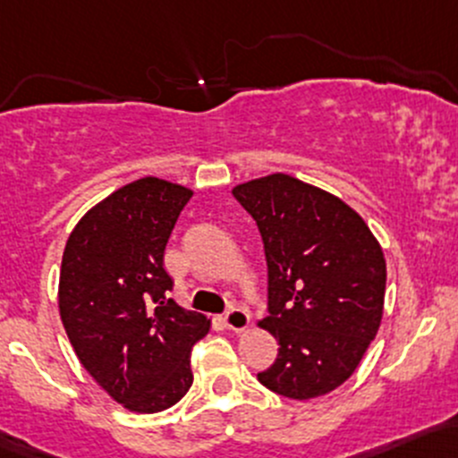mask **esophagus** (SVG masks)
I'll return each mask as SVG.
<instances>
[{
	"mask_svg": "<svg viewBox=\"0 0 458 458\" xmlns=\"http://www.w3.org/2000/svg\"><path fill=\"white\" fill-rule=\"evenodd\" d=\"M224 321L233 333H243V330H248L250 326V313L245 309H241V306H233V309L225 313Z\"/></svg>",
	"mask_w": 458,
	"mask_h": 458,
	"instance_id": "1",
	"label": "esophagus"
}]
</instances>
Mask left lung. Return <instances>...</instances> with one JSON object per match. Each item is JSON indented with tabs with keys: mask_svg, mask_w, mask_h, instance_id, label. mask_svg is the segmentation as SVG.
<instances>
[{
	"mask_svg": "<svg viewBox=\"0 0 458 458\" xmlns=\"http://www.w3.org/2000/svg\"><path fill=\"white\" fill-rule=\"evenodd\" d=\"M267 259L278 356L259 380L291 400L330 394L354 374L380 328L386 263L363 217L336 195L286 174L237 184Z\"/></svg>",
	"mask_w": 458,
	"mask_h": 458,
	"instance_id": "obj_1",
	"label": "left lung"
}]
</instances>
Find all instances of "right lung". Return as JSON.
<instances>
[{
	"mask_svg": "<svg viewBox=\"0 0 458 458\" xmlns=\"http://www.w3.org/2000/svg\"><path fill=\"white\" fill-rule=\"evenodd\" d=\"M193 191L134 180L84 213L69 234L58 310L75 356L132 413H158L193 385L191 348L210 319L174 300L165 245Z\"/></svg>",
	"mask_w": 458,
	"mask_h": 458,
	"instance_id": "add662e5",
	"label": "right lung"
}]
</instances>
